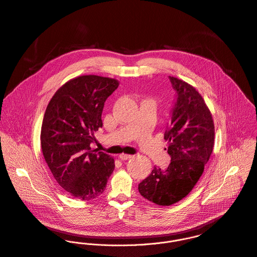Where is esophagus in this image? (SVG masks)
I'll return each instance as SVG.
<instances>
[{"label": "esophagus", "mask_w": 257, "mask_h": 257, "mask_svg": "<svg viewBox=\"0 0 257 257\" xmlns=\"http://www.w3.org/2000/svg\"><path fill=\"white\" fill-rule=\"evenodd\" d=\"M133 156L132 155H127V154H121L119 155V158L121 159V160H123V161H126V160H129V159H131Z\"/></svg>", "instance_id": "esophagus-1"}]
</instances>
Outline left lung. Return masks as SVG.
<instances>
[{
  "label": "left lung",
  "instance_id": "left-lung-1",
  "mask_svg": "<svg viewBox=\"0 0 257 257\" xmlns=\"http://www.w3.org/2000/svg\"><path fill=\"white\" fill-rule=\"evenodd\" d=\"M176 91L171 124L164 139L169 141L171 163L167 169L155 166L138 190L142 197L159 205L184 199L201 178L214 144V125L204 98L189 83L169 76Z\"/></svg>",
  "mask_w": 257,
  "mask_h": 257
}]
</instances>
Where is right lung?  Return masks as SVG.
I'll return each instance as SVG.
<instances>
[{
    "label": "right lung",
    "instance_id": "obj_1",
    "mask_svg": "<svg viewBox=\"0 0 257 257\" xmlns=\"http://www.w3.org/2000/svg\"><path fill=\"white\" fill-rule=\"evenodd\" d=\"M118 85L116 79L98 75L75 77L54 93L44 116L45 160L58 185L81 201L100 196L115 168L113 158L90 145L102 127L104 103Z\"/></svg>",
    "mask_w": 257,
    "mask_h": 257
}]
</instances>
